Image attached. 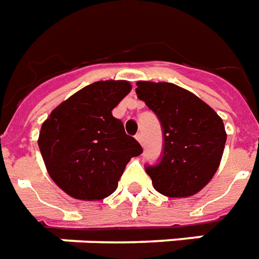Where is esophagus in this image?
Segmentation results:
<instances>
[{
  "label": "esophagus",
  "instance_id": "esophagus-1",
  "mask_svg": "<svg viewBox=\"0 0 259 259\" xmlns=\"http://www.w3.org/2000/svg\"><path fill=\"white\" fill-rule=\"evenodd\" d=\"M136 139H137V140L140 141L141 144L144 143V140H143V135H141V133H137V135H136Z\"/></svg>",
  "mask_w": 259,
  "mask_h": 259
}]
</instances>
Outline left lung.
I'll return each mask as SVG.
<instances>
[{"label": "left lung", "instance_id": "obj_1", "mask_svg": "<svg viewBox=\"0 0 259 259\" xmlns=\"http://www.w3.org/2000/svg\"><path fill=\"white\" fill-rule=\"evenodd\" d=\"M136 94L157 115L162 129L161 159L146 166L154 189L176 198L195 194L222 159V119L193 93L172 83L139 81Z\"/></svg>", "mask_w": 259, "mask_h": 259}]
</instances>
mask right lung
<instances>
[{"mask_svg":"<svg viewBox=\"0 0 259 259\" xmlns=\"http://www.w3.org/2000/svg\"><path fill=\"white\" fill-rule=\"evenodd\" d=\"M126 80L85 85L42 123L38 147L51 179L77 200H102L118 187L130 158L143 148L112 109L129 94Z\"/></svg>","mask_w":259,"mask_h":259,"instance_id":"add662e5","label":"right lung"}]
</instances>
